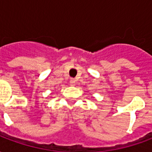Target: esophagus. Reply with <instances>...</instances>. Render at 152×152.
<instances>
[{"instance_id":"esophagus-1","label":"esophagus","mask_w":152,"mask_h":152,"mask_svg":"<svg viewBox=\"0 0 152 152\" xmlns=\"http://www.w3.org/2000/svg\"><path fill=\"white\" fill-rule=\"evenodd\" d=\"M70 85L72 86H74L76 85V80L75 79H71L70 80Z\"/></svg>"}]
</instances>
